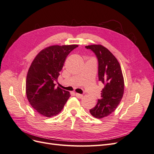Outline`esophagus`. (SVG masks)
Here are the masks:
<instances>
[{
  "instance_id": "1",
  "label": "esophagus",
  "mask_w": 154,
  "mask_h": 154,
  "mask_svg": "<svg viewBox=\"0 0 154 154\" xmlns=\"http://www.w3.org/2000/svg\"><path fill=\"white\" fill-rule=\"evenodd\" d=\"M75 96L78 97V98H82V97H83V95L80 94H78V93H76Z\"/></svg>"
}]
</instances>
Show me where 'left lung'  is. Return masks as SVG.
I'll return each instance as SVG.
<instances>
[{"label": "left lung", "instance_id": "obj_1", "mask_svg": "<svg viewBox=\"0 0 154 154\" xmlns=\"http://www.w3.org/2000/svg\"><path fill=\"white\" fill-rule=\"evenodd\" d=\"M94 53L98 62V79L104 84L100 99L90 110L92 116L101 119L116 110L124 92V79L118 60L109 50L101 45L85 46Z\"/></svg>", "mask_w": 154, "mask_h": 154}]
</instances>
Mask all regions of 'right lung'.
I'll return each instance as SVG.
<instances>
[{"instance_id":"right-lung-1","label":"right lung","mask_w":154,"mask_h":154,"mask_svg":"<svg viewBox=\"0 0 154 154\" xmlns=\"http://www.w3.org/2000/svg\"><path fill=\"white\" fill-rule=\"evenodd\" d=\"M78 45H53L36 55L28 70L26 91L32 108L44 117L58 114L70 97L68 91L55 87L68 54Z\"/></svg>"}]
</instances>
